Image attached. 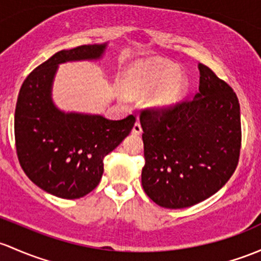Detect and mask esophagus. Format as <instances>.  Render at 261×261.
Here are the masks:
<instances>
[{"instance_id":"obj_1","label":"esophagus","mask_w":261,"mask_h":261,"mask_svg":"<svg viewBox=\"0 0 261 261\" xmlns=\"http://www.w3.org/2000/svg\"><path fill=\"white\" fill-rule=\"evenodd\" d=\"M141 133H142L141 125H140L139 121H136L135 125H134V127H133V134L134 135H140Z\"/></svg>"}]
</instances>
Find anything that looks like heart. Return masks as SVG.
I'll return each instance as SVG.
<instances>
[{"label": "heart", "instance_id": "heart-1", "mask_svg": "<svg viewBox=\"0 0 261 261\" xmlns=\"http://www.w3.org/2000/svg\"><path fill=\"white\" fill-rule=\"evenodd\" d=\"M189 87L188 77L175 65L161 60H145L134 66L128 76V89L135 95L153 91L150 103L155 109H167L177 103Z\"/></svg>", "mask_w": 261, "mask_h": 261}]
</instances>
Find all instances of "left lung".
Segmentation results:
<instances>
[{
  "label": "left lung",
  "mask_w": 261,
  "mask_h": 261,
  "mask_svg": "<svg viewBox=\"0 0 261 261\" xmlns=\"http://www.w3.org/2000/svg\"><path fill=\"white\" fill-rule=\"evenodd\" d=\"M199 92L163 110H144L146 195L166 209H182L218 193L234 174L241 146L237 94L207 66L199 64Z\"/></svg>",
  "instance_id": "1"
}]
</instances>
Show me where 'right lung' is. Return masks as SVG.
<instances>
[{"instance_id":"obj_1","label":"right lung","mask_w":261,"mask_h":261,"mask_svg":"<svg viewBox=\"0 0 261 261\" xmlns=\"http://www.w3.org/2000/svg\"><path fill=\"white\" fill-rule=\"evenodd\" d=\"M108 43L56 52L22 84L15 111V140L24 174L46 193L79 199L91 193L103 172V159L131 133L135 116L108 120L101 115L65 112L52 100L59 65L96 61Z\"/></svg>"}]
</instances>
